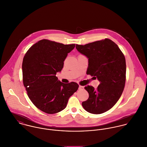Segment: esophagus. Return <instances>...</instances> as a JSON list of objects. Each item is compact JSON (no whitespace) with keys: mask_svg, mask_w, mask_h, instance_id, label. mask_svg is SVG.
<instances>
[{"mask_svg":"<svg viewBox=\"0 0 147 147\" xmlns=\"http://www.w3.org/2000/svg\"><path fill=\"white\" fill-rule=\"evenodd\" d=\"M78 88L80 89V90H81V89H83L84 88V86H79V87H78Z\"/></svg>","mask_w":147,"mask_h":147,"instance_id":"34e87169","label":"esophagus"}]
</instances>
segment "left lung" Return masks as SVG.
Instances as JSON below:
<instances>
[{
    "mask_svg": "<svg viewBox=\"0 0 147 147\" xmlns=\"http://www.w3.org/2000/svg\"><path fill=\"white\" fill-rule=\"evenodd\" d=\"M76 48L88 59L87 74L97 78L100 82L96 89L88 85L85 87L89 97L82 105L91 114L104 113L116 104L124 88V56L117 45L109 38L85 45H76Z\"/></svg>",
    "mask_w": 147,
    "mask_h": 147,
    "instance_id": "8db88e82",
    "label": "left lung"
}]
</instances>
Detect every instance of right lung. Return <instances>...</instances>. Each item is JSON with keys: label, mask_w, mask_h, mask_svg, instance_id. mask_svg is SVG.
Listing matches in <instances>:
<instances>
[{"label": "right lung", "mask_w": 147, "mask_h": 147, "mask_svg": "<svg viewBox=\"0 0 147 147\" xmlns=\"http://www.w3.org/2000/svg\"><path fill=\"white\" fill-rule=\"evenodd\" d=\"M75 45L44 39L32 45L24 57V86L33 105L45 113L56 114L65 109L69 98L78 88L77 83H62L56 76Z\"/></svg>", "instance_id": "right-lung-1"}]
</instances>
